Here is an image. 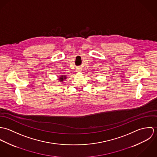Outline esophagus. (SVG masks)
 Here are the masks:
<instances>
[{"label": "esophagus", "mask_w": 157, "mask_h": 157, "mask_svg": "<svg viewBox=\"0 0 157 157\" xmlns=\"http://www.w3.org/2000/svg\"><path fill=\"white\" fill-rule=\"evenodd\" d=\"M80 71H80V69H78L77 71V72H80Z\"/></svg>", "instance_id": "obj_1"}]
</instances>
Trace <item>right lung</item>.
<instances>
[{
	"label": "right lung",
	"instance_id": "1",
	"mask_svg": "<svg viewBox=\"0 0 157 157\" xmlns=\"http://www.w3.org/2000/svg\"><path fill=\"white\" fill-rule=\"evenodd\" d=\"M67 78V77L66 75H61L58 78V80H59V82L63 83V80H66Z\"/></svg>",
	"mask_w": 157,
	"mask_h": 157
}]
</instances>
